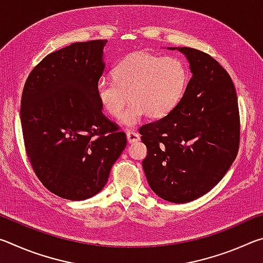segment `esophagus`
Listing matches in <instances>:
<instances>
[{
	"label": "esophagus",
	"mask_w": 263,
	"mask_h": 263,
	"mask_svg": "<svg viewBox=\"0 0 263 263\" xmlns=\"http://www.w3.org/2000/svg\"><path fill=\"white\" fill-rule=\"evenodd\" d=\"M126 138H127V141L130 142V144H133V142H137V141L140 140L139 133H137L135 131H132V130H128L126 132Z\"/></svg>",
	"instance_id": "1"
}]
</instances>
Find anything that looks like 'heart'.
<instances>
[{
	"label": "heart",
	"instance_id": "heart-1",
	"mask_svg": "<svg viewBox=\"0 0 263 263\" xmlns=\"http://www.w3.org/2000/svg\"><path fill=\"white\" fill-rule=\"evenodd\" d=\"M114 80L101 78L96 94L106 112L121 118L128 102L132 104L123 116V124L135 126L146 116L159 119L171 114L184 94L188 72L177 58L136 52L116 65Z\"/></svg>",
	"mask_w": 263,
	"mask_h": 263
}]
</instances>
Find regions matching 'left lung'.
Segmentation results:
<instances>
[{
    "instance_id": "8db88e82",
    "label": "left lung",
    "mask_w": 263,
    "mask_h": 263,
    "mask_svg": "<svg viewBox=\"0 0 263 263\" xmlns=\"http://www.w3.org/2000/svg\"><path fill=\"white\" fill-rule=\"evenodd\" d=\"M183 53L191 77L175 109L139 128L147 147L146 179L159 197L188 203L219 182L238 154L240 117L229 73L211 55L190 47Z\"/></svg>"
}]
</instances>
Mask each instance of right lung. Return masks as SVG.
Returning <instances> with one entry per match:
<instances>
[{"instance_id":"right-lung-1","label":"right lung","mask_w":263,"mask_h":263,"mask_svg":"<svg viewBox=\"0 0 263 263\" xmlns=\"http://www.w3.org/2000/svg\"><path fill=\"white\" fill-rule=\"evenodd\" d=\"M108 41L74 43L46 55L24 84L21 123L28 158L39 181L69 201L104 188L126 135L102 112L96 84Z\"/></svg>"}]
</instances>
